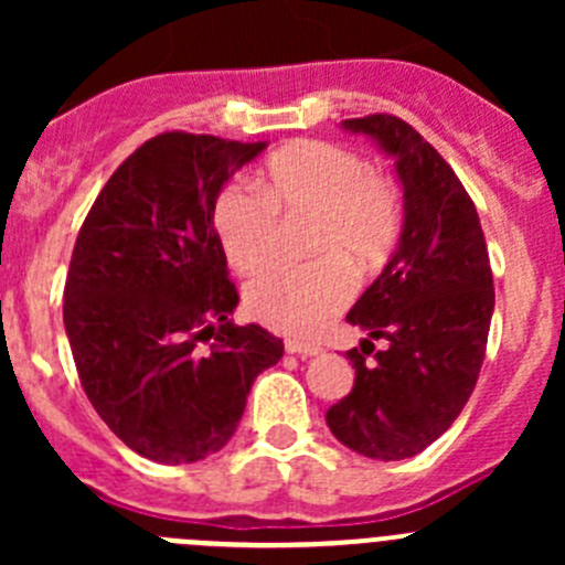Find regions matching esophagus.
<instances>
[{
    "label": "esophagus",
    "mask_w": 565,
    "mask_h": 565,
    "mask_svg": "<svg viewBox=\"0 0 565 565\" xmlns=\"http://www.w3.org/2000/svg\"><path fill=\"white\" fill-rule=\"evenodd\" d=\"M284 347H287V352H292V355H300V358H311V355H319V352H322V347L319 344H311V341H298V339H289Z\"/></svg>",
    "instance_id": "esophagus-1"
}]
</instances>
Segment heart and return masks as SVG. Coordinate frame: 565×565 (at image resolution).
Returning <instances> with one entry per match:
<instances>
[{"instance_id":"b5f03b06","label":"heart","mask_w":565,"mask_h":565,"mask_svg":"<svg viewBox=\"0 0 565 565\" xmlns=\"http://www.w3.org/2000/svg\"><path fill=\"white\" fill-rule=\"evenodd\" d=\"M256 191L226 185L215 196L213 230L237 273H256L276 256L281 220L315 215V262H281L246 287L256 322L289 335H317L352 298L351 262L374 270L396 248L402 199L393 182L333 141L298 139L273 152L254 177Z\"/></svg>"}]
</instances>
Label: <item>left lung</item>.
Here are the masks:
<instances>
[{"instance_id": "8db88e82", "label": "left lung", "mask_w": 565, "mask_h": 565, "mask_svg": "<svg viewBox=\"0 0 565 565\" xmlns=\"http://www.w3.org/2000/svg\"><path fill=\"white\" fill-rule=\"evenodd\" d=\"M341 125L396 161L404 226L385 270L347 315L369 339L347 352L355 385L324 420L352 451L396 461L431 446L476 388L494 311L492 267L476 204L413 125L393 114ZM372 338L390 347L375 353Z\"/></svg>"}]
</instances>
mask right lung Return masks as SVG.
<instances>
[{
    "instance_id": "add662e5",
    "label": "right lung",
    "mask_w": 565,
    "mask_h": 565,
    "mask_svg": "<svg viewBox=\"0 0 565 565\" xmlns=\"http://www.w3.org/2000/svg\"><path fill=\"white\" fill-rule=\"evenodd\" d=\"M265 147L156 136L108 177L76 237L62 317L78 380L108 429L161 465L221 451L256 374L284 355L281 339L230 319L241 298L213 230L224 182Z\"/></svg>"
}]
</instances>
